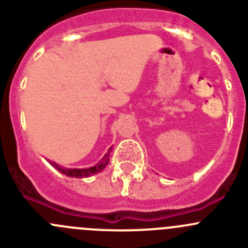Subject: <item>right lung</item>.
<instances>
[{"instance_id":"add662e5","label":"right lung","mask_w":248,"mask_h":248,"mask_svg":"<svg viewBox=\"0 0 248 248\" xmlns=\"http://www.w3.org/2000/svg\"><path fill=\"white\" fill-rule=\"evenodd\" d=\"M110 151H111V147L109 149V151L104 155L103 158L98 162L97 164H94L93 167H90V168H84V169H72V168H64V167L59 166L55 162L50 161L49 163L54 167L56 170H59L60 172H62L63 175L69 177H78V179H81V177H89L91 175L97 174V172L102 171L109 163V157H110Z\"/></svg>"}]
</instances>
